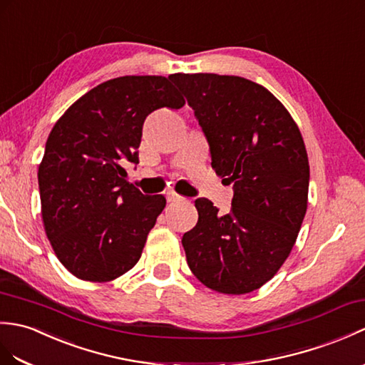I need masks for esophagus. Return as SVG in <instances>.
<instances>
[{
	"instance_id": "34e87169",
	"label": "esophagus",
	"mask_w": 365,
	"mask_h": 365,
	"mask_svg": "<svg viewBox=\"0 0 365 365\" xmlns=\"http://www.w3.org/2000/svg\"><path fill=\"white\" fill-rule=\"evenodd\" d=\"M166 199H168L169 203H180V202H185V200H186L185 197L179 196V194L174 192V191H169V192L166 194Z\"/></svg>"
}]
</instances>
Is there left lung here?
<instances>
[{"label":"left lung","mask_w":365,"mask_h":365,"mask_svg":"<svg viewBox=\"0 0 365 365\" xmlns=\"http://www.w3.org/2000/svg\"><path fill=\"white\" fill-rule=\"evenodd\" d=\"M208 140L211 166L233 183L232 211L197 199L182 238L191 272L210 289L249 294L278 272L308 208L309 162L291 113L259 83L208 73L169 76Z\"/></svg>","instance_id":"obj_1"}]
</instances>
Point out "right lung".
I'll use <instances>...</instances> for the list:
<instances>
[{"label":"right lung","mask_w":365,"mask_h":365,"mask_svg":"<svg viewBox=\"0 0 365 365\" xmlns=\"http://www.w3.org/2000/svg\"><path fill=\"white\" fill-rule=\"evenodd\" d=\"M183 106L171 78L123 76L87 91L54 124L38 165L41 219L74 277L106 283L138 262L166 199L141 194L123 165L138 163L149 113Z\"/></svg>","instance_id":"right-lung-1"}]
</instances>
